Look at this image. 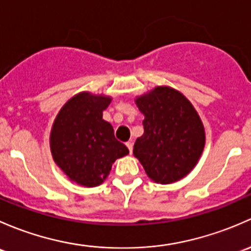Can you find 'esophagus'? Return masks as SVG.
<instances>
[{
    "label": "esophagus",
    "instance_id": "obj_1",
    "mask_svg": "<svg viewBox=\"0 0 251 251\" xmlns=\"http://www.w3.org/2000/svg\"><path fill=\"white\" fill-rule=\"evenodd\" d=\"M126 147H128L129 149V152H133V143H131V141H128V143H126Z\"/></svg>",
    "mask_w": 251,
    "mask_h": 251
}]
</instances>
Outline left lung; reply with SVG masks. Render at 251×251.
<instances>
[{
  "label": "left lung",
  "mask_w": 251,
  "mask_h": 251,
  "mask_svg": "<svg viewBox=\"0 0 251 251\" xmlns=\"http://www.w3.org/2000/svg\"><path fill=\"white\" fill-rule=\"evenodd\" d=\"M145 116L144 134L136 139L133 153L152 181L176 182L192 172L205 145L200 115L179 90L157 86L135 98Z\"/></svg>",
  "instance_id": "1"
}]
</instances>
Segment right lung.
Masks as SVG:
<instances>
[{"mask_svg":"<svg viewBox=\"0 0 251 251\" xmlns=\"http://www.w3.org/2000/svg\"><path fill=\"white\" fill-rule=\"evenodd\" d=\"M112 98L81 92L65 102L51 126L49 146L56 165L71 181L95 187L106 180L112 164L129 153L102 120Z\"/></svg>","mask_w":251,"mask_h":251,"instance_id":"right-lung-1","label":"right lung"}]
</instances>
